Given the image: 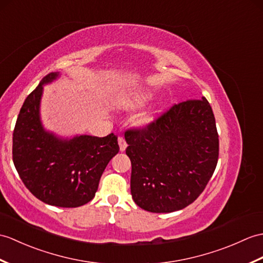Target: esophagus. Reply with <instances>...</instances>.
<instances>
[{"mask_svg":"<svg viewBox=\"0 0 263 263\" xmlns=\"http://www.w3.org/2000/svg\"><path fill=\"white\" fill-rule=\"evenodd\" d=\"M118 142H119V145H120V151L123 152L126 149V146H127V144L125 142V139L123 137H119Z\"/></svg>","mask_w":263,"mask_h":263,"instance_id":"34e87169","label":"esophagus"}]
</instances>
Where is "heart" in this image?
Listing matches in <instances>:
<instances>
[{"label": "heart", "instance_id": "obj_1", "mask_svg": "<svg viewBox=\"0 0 263 263\" xmlns=\"http://www.w3.org/2000/svg\"><path fill=\"white\" fill-rule=\"evenodd\" d=\"M152 96H154V93H152L151 89H140V90L132 91L131 94L122 97L119 104L124 108L133 109L139 106H142L144 103H146L149 100L152 99ZM149 121H150L149 118L144 117L140 119L139 122L140 124H146Z\"/></svg>", "mask_w": 263, "mask_h": 263}]
</instances>
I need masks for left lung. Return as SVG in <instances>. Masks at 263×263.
<instances>
[{
    "label": "left lung",
    "instance_id": "left-lung-1",
    "mask_svg": "<svg viewBox=\"0 0 263 263\" xmlns=\"http://www.w3.org/2000/svg\"><path fill=\"white\" fill-rule=\"evenodd\" d=\"M132 198L152 213L185 209L203 193L218 159L215 118L205 97L176 104L144 129L125 132Z\"/></svg>",
    "mask_w": 263,
    "mask_h": 263
}]
</instances>
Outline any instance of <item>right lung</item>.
Masks as SVG:
<instances>
[{
    "label": "right lung",
    "mask_w": 263,
    "mask_h": 263,
    "mask_svg": "<svg viewBox=\"0 0 263 263\" xmlns=\"http://www.w3.org/2000/svg\"><path fill=\"white\" fill-rule=\"evenodd\" d=\"M60 76L50 72L24 101L13 131V162L26 187L46 204L78 207L94 198L101 176L120 148L118 137H58L40 118L44 86Z\"/></svg>",
    "instance_id": "obj_1"
}]
</instances>
